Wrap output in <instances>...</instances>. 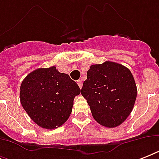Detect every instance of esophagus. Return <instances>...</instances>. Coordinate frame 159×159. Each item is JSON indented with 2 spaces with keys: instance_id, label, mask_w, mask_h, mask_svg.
Segmentation results:
<instances>
[{
  "instance_id": "34e87169",
  "label": "esophagus",
  "mask_w": 159,
  "mask_h": 159,
  "mask_svg": "<svg viewBox=\"0 0 159 159\" xmlns=\"http://www.w3.org/2000/svg\"><path fill=\"white\" fill-rule=\"evenodd\" d=\"M77 84H78V86H79V87H80V89H81V88L82 87V80H78V81H77Z\"/></svg>"
}]
</instances>
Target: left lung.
Segmentation results:
<instances>
[{"instance_id": "8db88e82", "label": "left lung", "mask_w": 159, "mask_h": 159, "mask_svg": "<svg viewBox=\"0 0 159 159\" xmlns=\"http://www.w3.org/2000/svg\"><path fill=\"white\" fill-rule=\"evenodd\" d=\"M87 76L81 93L95 120L108 128L121 125L131 113L137 97L135 81L129 69L106 61L92 65Z\"/></svg>"}]
</instances>
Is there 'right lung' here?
I'll use <instances>...</instances> for the list:
<instances>
[{
	"label": "right lung",
	"instance_id": "right-lung-1",
	"mask_svg": "<svg viewBox=\"0 0 159 159\" xmlns=\"http://www.w3.org/2000/svg\"><path fill=\"white\" fill-rule=\"evenodd\" d=\"M78 85L56 67L38 68L26 76L20 85V103L31 120L43 129H53L67 120Z\"/></svg>",
	"mask_w": 159,
	"mask_h": 159
}]
</instances>
